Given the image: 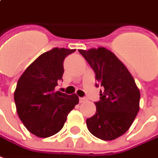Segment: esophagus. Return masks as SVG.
Masks as SVG:
<instances>
[{"mask_svg":"<svg viewBox=\"0 0 158 158\" xmlns=\"http://www.w3.org/2000/svg\"><path fill=\"white\" fill-rule=\"evenodd\" d=\"M79 100H80V103H83L85 100H86V99H85V98H80Z\"/></svg>","mask_w":158,"mask_h":158,"instance_id":"esophagus-1","label":"esophagus"}]
</instances>
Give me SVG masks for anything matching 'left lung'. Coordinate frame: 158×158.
Returning a JSON list of instances; mask_svg holds the SVG:
<instances>
[{
    "label": "left lung",
    "instance_id": "8db88e82",
    "mask_svg": "<svg viewBox=\"0 0 158 158\" xmlns=\"http://www.w3.org/2000/svg\"><path fill=\"white\" fill-rule=\"evenodd\" d=\"M78 51L104 88L100 100L94 103L96 112L86 121L88 129L103 140L115 139L124 135L135 121L139 110V90L127 67L111 51L103 47Z\"/></svg>",
    "mask_w": 158,
    "mask_h": 158
}]
</instances>
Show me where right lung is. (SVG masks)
Returning a JSON list of instances; mask_svg holds the SVG:
<instances>
[{
  "label": "right lung",
  "mask_w": 158,
  "mask_h": 158,
  "mask_svg": "<svg viewBox=\"0 0 158 158\" xmlns=\"http://www.w3.org/2000/svg\"><path fill=\"white\" fill-rule=\"evenodd\" d=\"M76 49L54 48L42 53L19 77L14 92L19 117L28 130L48 138L62 129L67 116L79 102L76 94L54 91L62 80L63 62Z\"/></svg>",
  "instance_id": "right-lung-1"
}]
</instances>
